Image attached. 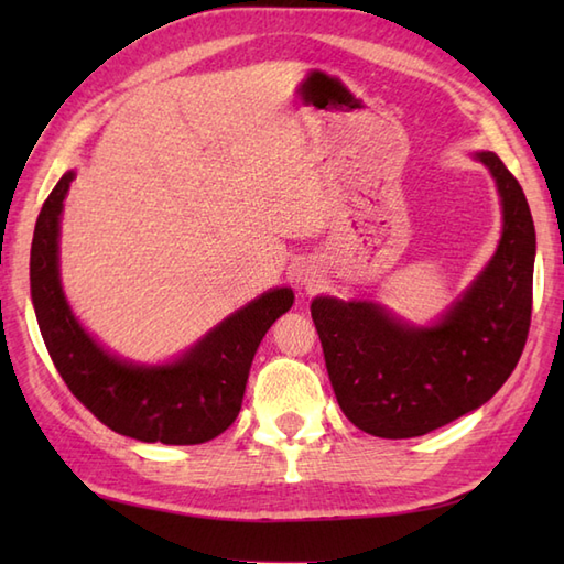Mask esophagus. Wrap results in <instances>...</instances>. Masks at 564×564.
Instances as JSON below:
<instances>
[{
  "label": "esophagus",
  "mask_w": 564,
  "mask_h": 564,
  "mask_svg": "<svg viewBox=\"0 0 564 564\" xmlns=\"http://www.w3.org/2000/svg\"><path fill=\"white\" fill-rule=\"evenodd\" d=\"M313 281H315L313 273H310V271H301V283H303V285H310Z\"/></svg>",
  "instance_id": "34e87169"
}]
</instances>
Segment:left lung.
<instances>
[{
	"label": "left lung",
	"mask_w": 564,
	"mask_h": 564,
	"mask_svg": "<svg viewBox=\"0 0 564 564\" xmlns=\"http://www.w3.org/2000/svg\"><path fill=\"white\" fill-rule=\"evenodd\" d=\"M477 160L497 178L505 232L495 259L441 325L406 327L373 303L317 297L310 307L341 412L370 436H422L477 410L523 354L533 307L531 208L495 152Z\"/></svg>",
	"instance_id": "left-lung-1"
}]
</instances>
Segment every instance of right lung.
Masks as SVG:
<instances>
[{"instance_id":"1","label":"right lung","mask_w":564,"mask_h":564,"mask_svg":"<svg viewBox=\"0 0 564 564\" xmlns=\"http://www.w3.org/2000/svg\"><path fill=\"white\" fill-rule=\"evenodd\" d=\"M75 174L67 172L35 220L31 297L45 349L69 392L116 434L194 446L230 426L263 334L289 313L293 291L275 289L237 310L172 366L142 368L106 354L79 327L57 279V223Z\"/></svg>"}]
</instances>
